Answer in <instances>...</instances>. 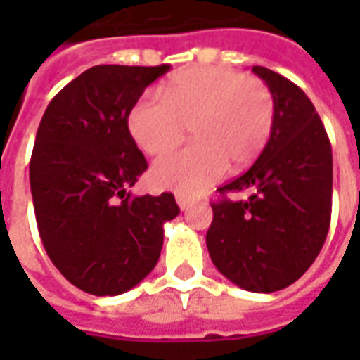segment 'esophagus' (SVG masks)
Instances as JSON below:
<instances>
[{
  "mask_svg": "<svg viewBox=\"0 0 360 360\" xmlns=\"http://www.w3.org/2000/svg\"><path fill=\"white\" fill-rule=\"evenodd\" d=\"M175 200H177V204H179V208L183 212L188 210V208L193 206V198H188V196H185V195H177L175 196Z\"/></svg>",
  "mask_w": 360,
  "mask_h": 360,
  "instance_id": "34e87169",
  "label": "esophagus"
}]
</instances>
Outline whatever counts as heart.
I'll return each mask as SVG.
<instances>
[{
    "label": "heart",
    "mask_w": 360,
    "mask_h": 360,
    "mask_svg": "<svg viewBox=\"0 0 360 360\" xmlns=\"http://www.w3.org/2000/svg\"><path fill=\"white\" fill-rule=\"evenodd\" d=\"M142 98L127 119L136 146L158 156L175 148L187 127L193 142L154 162L150 181L179 195H198L231 169L252 164L270 141L274 98L264 82L226 67H196Z\"/></svg>",
    "instance_id": "heart-1"
}]
</instances>
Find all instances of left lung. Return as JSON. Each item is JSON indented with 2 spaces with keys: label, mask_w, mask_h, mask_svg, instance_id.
<instances>
[{
  "label": "left lung",
  "mask_w": 360,
  "mask_h": 360,
  "mask_svg": "<svg viewBox=\"0 0 360 360\" xmlns=\"http://www.w3.org/2000/svg\"><path fill=\"white\" fill-rule=\"evenodd\" d=\"M274 98L270 141L241 177L219 187L206 247L235 285L274 293L316 260L332 216V146L314 105L297 84L255 65ZM249 190L231 201L227 192Z\"/></svg>",
  "instance_id": "obj_1"
}]
</instances>
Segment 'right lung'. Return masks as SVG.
I'll use <instances>...</instances> for the list:
<instances>
[{
	"instance_id": "obj_1",
	"label": "right lung",
	"mask_w": 360,
	"mask_h": 360,
	"mask_svg": "<svg viewBox=\"0 0 360 360\" xmlns=\"http://www.w3.org/2000/svg\"><path fill=\"white\" fill-rule=\"evenodd\" d=\"M169 65H96L44 111L30 158V191L44 249L84 293L121 295L154 270L172 193L133 196L146 160L127 119Z\"/></svg>"
}]
</instances>
